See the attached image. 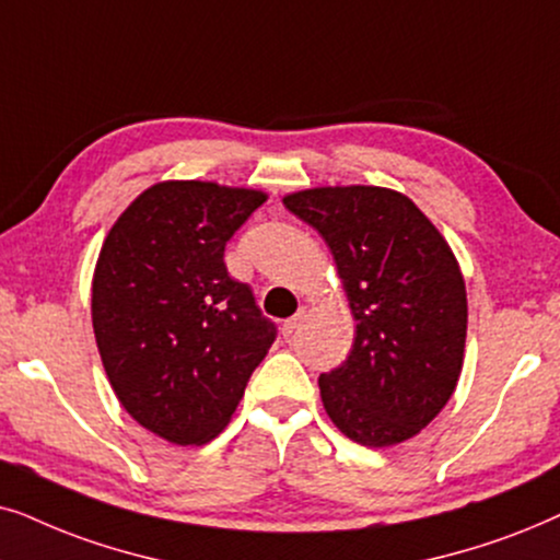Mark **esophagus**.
Listing matches in <instances>:
<instances>
[{"mask_svg": "<svg viewBox=\"0 0 560 560\" xmlns=\"http://www.w3.org/2000/svg\"><path fill=\"white\" fill-rule=\"evenodd\" d=\"M304 307H300V312H296L294 317H289V319H284V325H281V332H284V338H292V335L296 332V327L302 325V319H304Z\"/></svg>", "mask_w": 560, "mask_h": 560, "instance_id": "34e87169", "label": "esophagus"}]
</instances>
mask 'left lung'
<instances>
[{
	"instance_id": "left-lung-1",
	"label": "left lung",
	"mask_w": 560,
	"mask_h": 560,
	"mask_svg": "<svg viewBox=\"0 0 560 560\" xmlns=\"http://www.w3.org/2000/svg\"><path fill=\"white\" fill-rule=\"evenodd\" d=\"M284 207L323 235L348 294L355 340L319 397L342 435L386 448L435 420L456 392L466 284L451 245L405 194L317 186Z\"/></svg>"
}]
</instances>
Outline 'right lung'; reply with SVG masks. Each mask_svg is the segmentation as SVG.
<instances>
[{"label": "right lung", "instance_id": "right-lung-1", "mask_svg": "<svg viewBox=\"0 0 560 560\" xmlns=\"http://www.w3.org/2000/svg\"><path fill=\"white\" fill-rule=\"evenodd\" d=\"M266 202L256 189L161 182L119 214L92 281L104 371L132 420L176 445H205L230 422L276 340L225 245Z\"/></svg>", "mask_w": 560, "mask_h": 560}]
</instances>
